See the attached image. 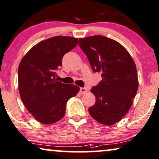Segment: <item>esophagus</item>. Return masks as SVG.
<instances>
[{"label":"esophagus","mask_w":159,"mask_h":159,"mask_svg":"<svg viewBox=\"0 0 159 159\" xmlns=\"http://www.w3.org/2000/svg\"><path fill=\"white\" fill-rule=\"evenodd\" d=\"M87 91H88V89H87L86 87H84V88H80V92L81 94H84V93H86Z\"/></svg>","instance_id":"esophagus-1"}]
</instances>
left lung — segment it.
<instances>
[{
	"mask_svg": "<svg viewBox=\"0 0 159 159\" xmlns=\"http://www.w3.org/2000/svg\"><path fill=\"white\" fill-rule=\"evenodd\" d=\"M79 44L93 72H101L102 80L91 92L96 103L89 109L99 123L112 125L127 115L138 88L135 62L121 44L102 35L79 38Z\"/></svg>",
	"mask_w": 159,
	"mask_h": 159,
	"instance_id": "obj_1",
	"label": "left lung"
}]
</instances>
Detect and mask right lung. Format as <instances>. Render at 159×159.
<instances>
[{
  "mask_svg": "<svg viewBox=\"0 0 159 159\" xmlns=\"http://www.w3.org/2000/svg\"><path fill=\"white\" fill-rule=\"evenodd\" d=\"M78 44L67 36L49 38L32 47L20 62L18 82L20 97L27 110L40 123H55L64 117L66 103L80 88L55 79L66 52Z\"/></svg>",
  "mask_w": 159,
  "mask_h": 159,
  "instance_id": "1",
  "label": "right lung"
}]
</instances>
